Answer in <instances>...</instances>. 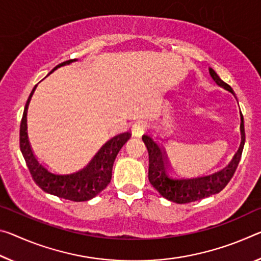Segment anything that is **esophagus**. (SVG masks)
<instances>
[{
  "label": "esophagus",
  "mask_w": 261,
  "mask_h": 261,
  "mask_svg": "<svg viewBox=\"0 0 261 261\" xmlns=\"http://www.w3.org/2000/svg\"><path fill=\"white\" fill-rule=\"evenodd\" d=\"M146 129H147V124L144 121L136 122L131 127L132 136H135V137H142V136L144 135V132L146 131Z\"/></svg>",
  "instance_id": "esophagus-1"
}]
</instances>
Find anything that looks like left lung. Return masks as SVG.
Masks as SVG:
<instances>
[{
    "instance_id": "8db88e82",
    "label": "left lung",
    "mask_w": 261,
    "mask_h": 261,
    "mask_svg": "<svg viewBox=\"0 0 261 261\" xmlns=\"http://www.w3.org/2000/svg\"><path fill=\"white\" fill-rule=\"evenodd\" d=\"M209 73L218 86L234 95L232 88L224 81H222L213 68H209ZM241 119L242 143L233 159L225 168L204 176L179 177L172 174L166 163L164 148L151 136L144 135L143 142L145 143L148 151V180L151 185L158 190L161 196L180 204L195 202L220 193L232 179L242 156L244 144H245V129H244V118L242 114Z\"/></svg>"
}]
</instances>
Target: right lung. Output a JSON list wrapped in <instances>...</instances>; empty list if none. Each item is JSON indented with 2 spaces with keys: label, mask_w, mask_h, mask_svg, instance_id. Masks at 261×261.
Instances as JSON below:
<instances>
[{
  "label": "right lung",
  "mask_w": 261,
  "mask_h": 261,
  "mask_svg": "<svg viewBox=\"0 0 261 261\" xmlns=\"http://www.w3.org/2000/svg\"><path fill=\"white\" fill-rule=\"evenodd\" d=\"M73 61L76 60H68L63 64H59L48 74L53 73L61 66L69 65ZM36 87L37 85L29 95L19 129V147L24 159H25L29 171H30L32 177H34L35 182L44 192L74 202L88 201L90 198L96 196L97 194H100L109 185L114 161L119 150L130 139L131 134L130 132H123V134L115 136V137L108 140L94 155L90 163L80 171L69 173V174L53 173L37 160L36 155L32 152L30 143H29L27 115L29 103L31 101Z\"/></svg>",
  "instance_id": "right-lung-1"
}]
</instances>
